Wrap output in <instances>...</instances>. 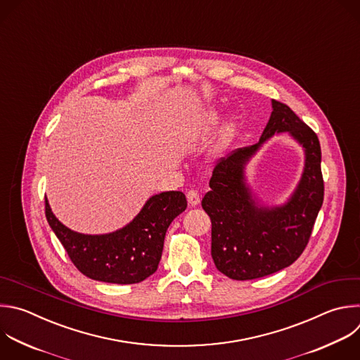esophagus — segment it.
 Instances as JSON below:
<instances>
[{"mask_svg": "<svg viewBox=\"0 0 360 360\" xmlns=\"http://www.w3.org/2000/svg\"><path fill=\"white\" fill-rule=\"evenodd\" d=\"M186 198H188V202H189V205H191V206H198V205H199V202H200V196H199L198 191H193V189L188 191Z\"/></svg>", "mask_w": 360, "mask_h": 360, "instance_id": "1", "label": "esophagus"}]
</instances>
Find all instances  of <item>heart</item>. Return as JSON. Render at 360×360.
Listing matches in <instances>:
<instances>
[{"label": "heart", "instance_id": "b5f03b06", "mask_svg": "<svg viewBox=\"0 0 360 360\" xmlns=\"http://www.w3.org/2000/svg\"><path fill=\"white\" fill-rule=\"evenodd\" d=\"M219 112L216 110H207L206 112L202 114V122L205 124H216L219 122ZM233 131H234V126L233 123H227L220 134V139L217 141V146H216V150L217 151H223L224 148H227V146L230 144L231 141V137H233Z\"/></svg>", "mask_w": 360, "mask_h": 360}]
</instances>
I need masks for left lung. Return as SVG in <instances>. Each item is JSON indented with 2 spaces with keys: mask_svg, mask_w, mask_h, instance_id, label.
Wrapping results in <instances>:
<instances>
[{
  "mask_svg": "<svg viewBox=\"0 0 360 360\" xmlns=\"http://www.w3.org/2000/svg\"><path fill=\"white\" fill-rule=\"evenodd\" d=\"M271 115L252 147L234 150L213 169L202 199L212 220V259L231 280H255L291 266L304 252L323 202L316 134L287 105L271 100ZM287 132L304 150L300 182L287 202L267 205L245 178V165L273 135Z\"/></svg>",
  "mask_w": 360,
  "mask_h": 360,
  "instance_id": "1",
  "label": "left lung"
}]
</instances>
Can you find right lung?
Wrapping results in <instances>:
<instances>
[{
    "label": "right lung",
    "mask_w": 360,
    "mask_h": 360,
    "mask_svg": "<svg viewBox=\"0 0 360 360\" xmlns=\"http://www.w3.org/2000/svg\"><path fill=\"white\" fill-rule=\"evenodd\" d=\"M186 205L182 192H161L153 195L124 227L84 234L59 221L45 196L48 223L72 263L86 277L110 284H137L157 271L167 229Z\"/></svg>",
    "instance_id": "obj_1"
}]
</instances>
